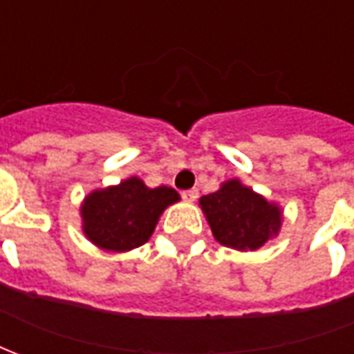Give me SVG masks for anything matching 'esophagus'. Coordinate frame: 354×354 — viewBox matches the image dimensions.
<instances>
[{
  "label": "esophagus",
  "instance_id": "obj_1",
  "mask_svg": "<svg viewBox=\"0 0 354 354\" xmlns=\"http://www.w3.org/2000/svg\"><path fill=\"white\" fill-rule=\"evenodd\" d=\"M198 194H200V192H198V188H190V190H185V192H183V200L188 203H192L198 200Z\"/></svg>",
  "mask_w": 354,
  "mask_h": 354
}]
</instances>
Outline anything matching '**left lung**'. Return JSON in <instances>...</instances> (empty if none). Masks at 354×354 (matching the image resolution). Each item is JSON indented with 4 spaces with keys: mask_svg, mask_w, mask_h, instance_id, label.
I'll return each mask as SVG.
<instances>
[{
    "mask_svg": "<svg viewBox=\"0 0 354 354\" xmlns=\"http://www.w3.org/2000/svg\"><path fill=\"white\" fill-rule=\"evenodd\" d=\"M200 205L216 241L236 251H257L281 230L279 205L239 179L226 180L216 192L202 196Z\"/></svg>",
    "mask_w": 354,
    "mask_h": 354,
    "instance_id": "left-lung-1",
    "label": "left lung"
}]
</instances>
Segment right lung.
Masks as SVG:
<instances>
[{
  "instance_id": "1",
  "label": "right lung",
  "mask_w": 354,
  "mask_h": 354,
  "mask_svg": "<svg viewBox=\"0 0 354 354\" xmlns=\"http://www.w3.org/2000/svg\"><path fill=\"white\" fill-rule=\"evenodd\" d=\"M179 200L174 188H149L139 177H130L84 198L82 232L103 251H131L149 241L164 209Z\"/></svg>"
}]
</instances>
